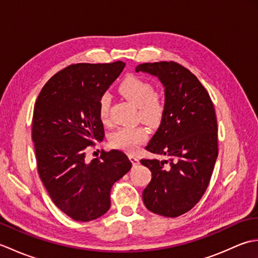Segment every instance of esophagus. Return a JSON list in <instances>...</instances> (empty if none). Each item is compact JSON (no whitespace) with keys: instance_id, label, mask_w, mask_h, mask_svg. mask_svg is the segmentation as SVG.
<instances>
[{"instance_id":"obj_1","label":"esophagus","mask_w":258,"mask_h":258,"mask_svg":"<svg viewBox=\"0 0 258 258\" xmlns=\"http://www.w3.org/2000/svg\"><path fill=\"white\" fill-rule=\"evenodd\" d=\"M128 157H130V160H131V162H132L133 165H139V163H140V158H139L138 156L130 154V155H128Z\"/></svg>"}]
</instances>
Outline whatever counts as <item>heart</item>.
Listing matches in <instances>:
<instances>
[{"label":"heart","instance_id":"obj_1","mask_svg":"<svg viewBox=\"0 0 258 258\" xmlns=\"http://www.w3.org/2000/svg\"><path fill=\"white\" fill-rule=\"evenodd\" d=\"M119 94L138 106V118L145 124L155 127L164 118L166 111L165 100L160 93L154 92L151 82L136 75H127L118 85ZM111 96L104 93L98 100V117L101 122H109ZM149 139V133L143 126H125L119 127L109 136V144L114 149L125 152H135L141 144Z\"/></svg>","mask_w":258,"mask_h":258}]
</instances>
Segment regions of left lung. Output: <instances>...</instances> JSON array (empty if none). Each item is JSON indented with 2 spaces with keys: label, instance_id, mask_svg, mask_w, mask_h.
<instances>
[{
  "label": "left lung",
  "instance_id": "1",
  "mask_svg": "<svg viewBox=\"0 0 258 258\" xmlns=\"http://www.w3.org/2000/svg\"><path fill=\"white\" fill-rule=\"evenodd\" d=\"M136 72L160 79L166 105L160 127L145 149L167 160H141L152 172L143 202L153 213L177 217L200 202L210 184L218 155L215 108L199 79L176 62L144 63Z\"/></svg>",
  "mask_w": 258,
  "mask_h": 258
}]
</instances>
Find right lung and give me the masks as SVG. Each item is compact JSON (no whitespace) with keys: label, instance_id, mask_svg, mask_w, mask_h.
<instances>
[{"label":"right lung","instance_id":"1","mask_svg":"<svg viewBox=\"0 0 258 258\" xmlns=\"http://www.w3.org/2000/svg\"><path fill=\"white\" fill-rule=\"evenodd\" d=\"M125 67L122 61L78 63L46 82L32 118L37 172L54 204L79 222L104 215L111 188L132 163L123 152L101 151L87 162L85 150L104 139L98 100Z\"/></svg>","mask_w":258,"mask_h":258}]
</instances>
